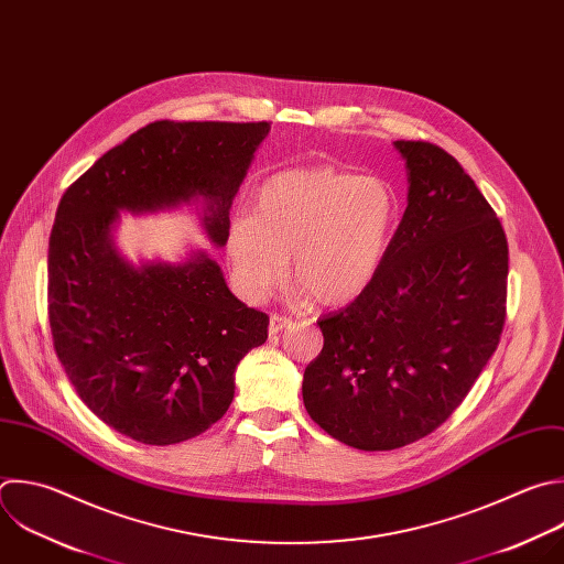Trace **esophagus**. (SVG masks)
<instances>
[{
  "label": "esophagus",
  "instance_id": "obj_1",
  "mask_svg": "<svg viewBox=\"0 0 564 564\" xmlns=\"http://www.w3.org/2000/svg\"><path fill=\"white\" fill-rule=\"evenodd\" d=\"M290 325H292L290 316H283V314H272L270 316V334H279V332L288 329Z\"/></svg>",
  "mask_w": 564,
  "mask_h": 564
}]
</instances>
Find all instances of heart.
Segmentation results:
<instances>
[{"label":"heart","mask_w":564,"mask_h":564,"mask_svg":"<svg viewBox=\"0 0 564 564\" xmlns=\"http://www.w3.org/2000/svg\"><path fill=\"white\" fill-rule=\"evenodd\" d=\"M399 202L377 176L321 167L283 170L254 195V215H237L228 235L235 285L261 303L292 274L321 303H345L379 274Z\"/></svg>","instance_id":"1"}]
</instances>
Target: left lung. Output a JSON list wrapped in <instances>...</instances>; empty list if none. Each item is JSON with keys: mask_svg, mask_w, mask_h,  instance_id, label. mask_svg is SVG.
I'll return each instance as SVG.
<instances>
[{"mask_svg": "<svg viewBox=\"0 0 564 564\" xmlns=\"http://www.w3.org/2000/svg\"><path fill=\"white\" fill-rule=\"evenodd\" d=\"M408 208L373 281L325 314L303 403L332 438L388 452L425 438L469 394L507 316V237L474 178L430 141H394Z\"/></svg>", "mask_w": 564, "mask_h": 564, "instance_id": "1", "label": "left lung"}]
</instances>
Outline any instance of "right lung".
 <instances>
[{
    "instance_id": "right-lung-1",
    "label": "right lung",
    "mask_w": 564,
    "mask_h": 564,
    "mask_svg": "<svg viewBox=\"0 0 564 564\" xmlns=\"http://www.w3.org/2000/svg\"><path fill=\"white\" fill-rule=\"evenodd\" d=\"M268 132V121H154L59 202L48 243L53 345L88 410L137 443L174 445L213 427L270 318L241 303L202 252L176 265L126 263L112 246L119 210L204 197L206 232L226 246L232 199Z\"/></svg>"
}]
</instances>
